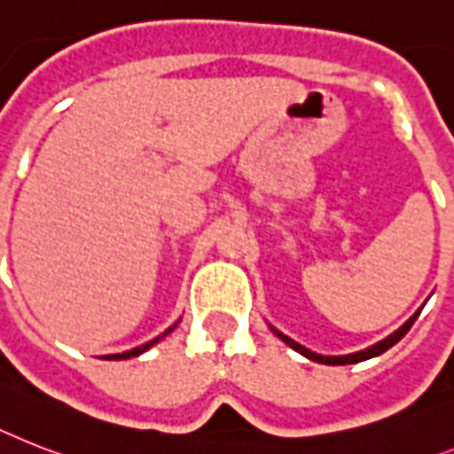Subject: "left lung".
I'll list each match as a JSON object with an SVG mask.
<instances>
[{
    "mask_svg": "<svg viewBox=\"0 0 454 454\" xmlns=\"http://www.w3.org/2000/svg\"><path fill=\"white\" fill-rule=\"evenodd\" d=\"M418 315H419V310L415 312V315H412L411 319H408V322L403 324V326H401L399 331H394L392 335H387L385 340L375 342V345H371V348H366V349H361V352H352V355H342V356L317 355V352H312V349L303 348V345H298L296 340H291L289 335L279 333V331L272 329V326H270V329H272V333L278 335V338H282V340H285L291 349H296V352H301V355L308 356V359H310V361H317V364H326V366H345V364H359V361L371 359V356H378V355H382V352H387V349L392 348V345H396V342H399L401 338H403V335L408 333V331H411L412 322L418 319Z\"/></svg>",
    "mask_w": 454,
    "mask_h": 454,
    "instance_id": "1",
    "label": "left lung"
}]
</instances>
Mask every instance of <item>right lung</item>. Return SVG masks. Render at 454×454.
I'll return each mask as SVG.
<instances>
[{"instance_id":"add662e5","label":"right lung","mask_w":454,"mask_h":454,"mask_svg":"<svg viewBox=\"0 0 454 454\" xmlns=\"http://www.w3.org/2000/svg\"><path fill=\"white\" fill-rule=\"evenodd\" d=\"M175 326H176V324H175ZM175 326H169V329L165 331L163 335H158V338L149 340V342H146V345H139V348H135V349H128V352H123V355H106V356H102V359H112V361L116 359V361H119V359H132V356H139V355H142V352H146V349H149V348H153V345H156V342L160 340V338H165V335H168V333H172V331H175Z\"/></svg>"}]
</instances>
